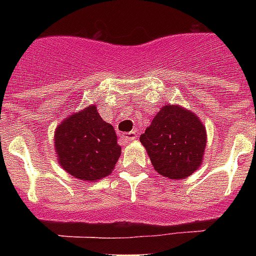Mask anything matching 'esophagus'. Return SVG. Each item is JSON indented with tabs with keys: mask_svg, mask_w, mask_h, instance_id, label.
<instances>
[{
	"mask_svg": "<svg viewBox=\"0 0 256 256\" xmlns=\"http://www.w3.org/2000/svg\"><path fill=\"white\" fill-rule=\"evenodd\" d=\"M137 138V133L136 132H130V133H124L123 140L126 142H132Z\"/></svg>",
	"mask_w": 256,
	"mask_h": 256,
	"instance_id": "34e87169",
	"label": "esophagus"
}]
</instances>
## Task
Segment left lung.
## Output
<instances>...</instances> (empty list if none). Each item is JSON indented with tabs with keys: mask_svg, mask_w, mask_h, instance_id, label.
Segmentation results:
<instances>
[{
	"mask_svg": "<svg viewBox=\"0 0 256 256\" xmlns=\"http://www.w3.org/2000/svg\"><path fill=\"white\" fill-rule=\"evenodd\" d=\"M140 141L158 173L169 180H182L200 166L206 130L196 114L169 105L155 115Z\"/></svg>",
	"mask_w": 256,
	"mask_h": 256,
	"instance_id": "1",
	"label": "left lung"
}]
</instances>
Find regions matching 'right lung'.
Segmentation results:
<instances>
[{
  "mask_svg": "<svg viewBox=\"0 0 256 256\" xmlns=\"http://www.w3.org/2000/svg\"><path fill=\"white\" fill-rule=\"evenodd\" d=\"M112 124L102 120L96 106L68 116L55 132L60 165L78 180L96 182L112 173L120 146Z\"/></svg>",
  "mask_w": 256,
  "mask_h": 256,
  "instance_id": "right-lung-1",
  "label": "right lung"
}]
</instances>
